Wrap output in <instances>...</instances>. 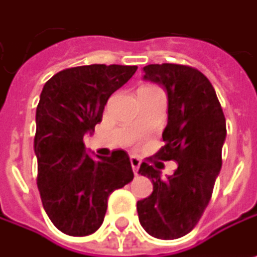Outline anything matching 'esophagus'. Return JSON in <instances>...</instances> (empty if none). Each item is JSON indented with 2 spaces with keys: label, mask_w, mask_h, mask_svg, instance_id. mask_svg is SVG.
<instances>
[{
  "label": "esophagus",
  "mask_w": 257,
  "mask_h": 257,
  "mask_svg": "<svg viewBox=\"0 0 257 257\" xmlns=\"http://www.w3.org/2000/svg\"><path fill=\"white\" fill-rule=\"evenodd\" d=\"M130 161H131V166H133V171H134V174L137 175L139 174V168H140V158L139 157H136V155H131L130 157Z\"/></svg>",
  "instance_id": "34e87169"
}]
</instances>
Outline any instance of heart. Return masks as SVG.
Segmentation results:
<instances>
[{"label":"heart","mask_w":257,"mask_h":257,"mask_svg":"<svg viewBox=\"0 0 257 257\" xmlns=\"http://www.w3.org/2000/svg\"><path fill=\"white\" fill-rule=\"evenodd\" d=\"M151 89H155V88H151V86H143V88H140V89H139V94H140V93H146V91H151Z\"/></svg>","instance_id":"heart-1"}]
</instances>
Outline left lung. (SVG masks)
Segmentation results:
<instances>
[{"instance_id": "1", "label": "left lung", "mask_w": 257, "mask_h": 257, "mask_svg": "<svg viewBox=\"0 0 257 257\" xmlns=\"http://www.w3.org/2000/svg\"><path fill=\"white\" fill-rule=\"evenodd\" d=\"M145 79L168 91V126L164 146L155 154L163 161L175 160V172L161 178L154 157L142 163L139 174L148 177L152 193L137 203L142 227L158 239L187 234L203 216L212 198L222 164L225 117L210 80L199 70L180 64H152L143 68Z\"/></svg>"}]
</instances>
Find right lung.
I'll use <instances>...</instances> for the list:
<instances>
[{
  "label": "right lung",
  "instance_id": "add662e5",
  "mask_svg": "<svg viewBox=\"0 0 257 257\" xmlns=\"http://www.w3.org/2000/svg\"><path fill=\"white\" fill-rule=\"evenodd\" d=\"M136 71V65L73 67L42 88L36 108V184L50 221L65 234L94 233L103 222L108 196L134 178L124 151L91 158L83 136L102 121L111 94Z\"/></svg>",
  "mask_w": 257,
  "mask_h": 257
}]
</instances>
